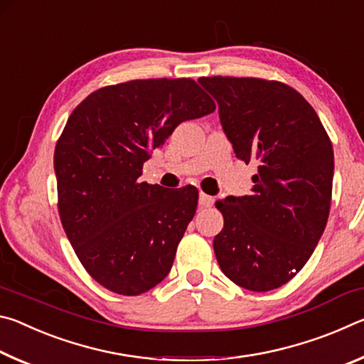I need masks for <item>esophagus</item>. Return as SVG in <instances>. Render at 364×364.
I'll return each mask as SVG.
<instances>
[{
	"mask_svg": "<svg viewBox=\"0 0 364 364\" xmlns=\"http://www.w3.org/2000/svg\"><path fill=\"white\" fill-rule=\"evenodd\" d=\"M213 197L212 196H207L204 193H200L199 196V205L200 207H212L213 205Z\"/></svg>",
	"mask_w": 364,
	"mask_h": 364,
	"instance_id": "obj_1",
	"label": "esophagus"
}]
</instances>
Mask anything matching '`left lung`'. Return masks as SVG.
Listing matches in <instances>:
<instances>
[{
	"mask_svg": "<svg viewBox=\"0 0 364 364\" xmlns=\"http://www.w3.org/2000/svg\"><path fill=\"white\" fill-rule=\"evenodd\" d=\"M218 102L232 149L258 160L252 196L217 200L225 225L213 239L234 284L267 292L291 281L328 223L334 152L321 120L299 91L276 80L200 77Z\"/></svg>",
	"mask_w": 364,
	"mask_h": 364,
	"instance_id": "left-lung-1",
	"label": "left lung"
}]
</instances>
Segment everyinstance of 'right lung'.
<instances>
[{"label": "right lung", "mask_w": 364, "mask_h": 364, "mask_svg": "<svg viewBox=\"0 0 364 364\" xmlns=\"http://www.w3.org/2000/svg\"><path fill=\"white\" fill-rule=\"evenodd\" d=\"M215 102L193 78L109 85L78 104L54 151L60 223L83 268L120 295L156 287L173 264L199 191L138 178L151 152Z\"/></svg>", "instance_id": "right-lung-1"}]
</instances>
